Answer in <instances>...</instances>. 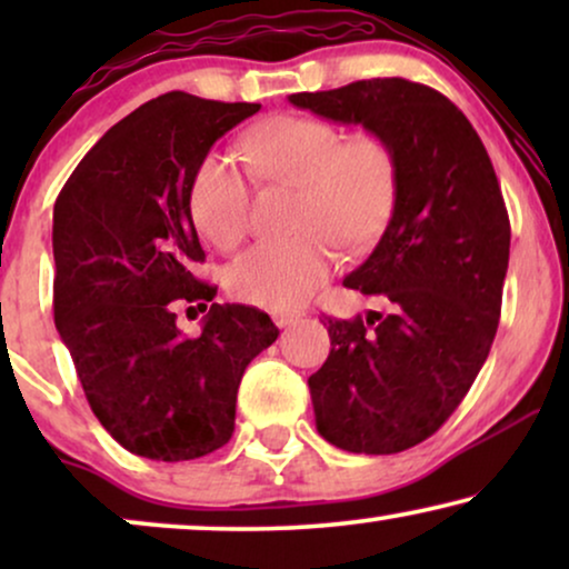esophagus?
Masks as SVG:
<instances>
[{
    "label": "esophagus",
    "instance_id": "esophagus-1",
    "mask_svg": "<svg viewBox=\"0 0 569 569\" xmlns=\"http://www.w3.org/2000/svg\"><path fill=\"white\" fill-rule=\"evenodd\" d=\"M271 318H274V323L279 326V329H287V326L300 321V313H274Z\"/></svg>",
    "mask_w": 569,
    "mask_h": 569
}]
</instances>
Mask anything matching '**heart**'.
I'll use <instances>...</instances> for the list:
<instances>
[{"label":"heart","instance_id":"b5f03b06","mask_svg":"<svg viewBox=\"0 0 569 569\" xmlns=\"http://www.w3.org/2000/svg\"><path fill=\"white\" fill-rule=\"evenodd\" d=\"M246 160L261 178L300 186L302 236L263 240L228 269L238 300L287 310L326 282L337 243L362 248L383 232L399 193V160L380 134L347 137L337 123L316 116H271L243 139ZM189 209L201 236L232 248L251 224V189L236 160L207 152L193 170Z\"/></svg>","mask_w":569,"mask_h":569}]
</instances>
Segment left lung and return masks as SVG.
<instances>
[{"mask_svg":"<svg viewBox=\"0 0 569 569\" xmlns=\"http://www.w3.org/2000/svg\"><path fill=\"white\" fill-rule=\"evenodd\" d=\"M290 103L380 134L399 193L378 246L345 284L388 313L329 321L331 352L308 378L316 427L349 453H401L453 415L500 323L510 220L492 160L438 90L376 77Z\"/></svg>","mask_w":569,"mask_h":569,"instance_id":"8db88e82","label":"left lung"}]
</instances>
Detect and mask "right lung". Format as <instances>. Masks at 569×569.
I'll use <instances>...</instances> for the list:
<instances>
[{"mask_svg": "<svg viewBox=\"0 0 569 569\" xmlns=\"http://www.w3.org/2000/svg\"><path fill=\"white\" fill-rule=\"evenodd\" d=\"M259 108L166 92L108 129L53 204V321L92 415L134 456L222 448L248 362L279 337L267 313L212 302L217 287L191 274L204 261L193 170ZM178 301L208 310L199 338L174 326Z\"/></svg>", "mask_w": 569, "mask_h": 569, "instance_id": "add662e5", "label": "right lung"}]
</instances>
